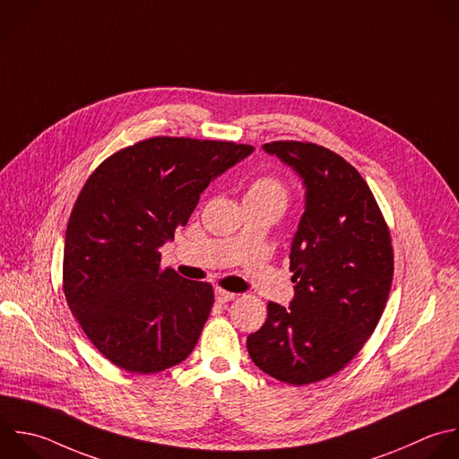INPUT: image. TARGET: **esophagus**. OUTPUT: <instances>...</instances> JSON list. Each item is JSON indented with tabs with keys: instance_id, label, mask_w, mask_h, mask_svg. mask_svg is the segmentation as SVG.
I'll return each mask as SVG.
<instances>
[{
	"instance_id": "obj_1",
	"label": "esophagus",
	"mask_w": 459,
	"mask_h": 459,
	"mask_svg": "<svg viewBox=\"0 0 459 459\" xmlns=\"http://www.w3.org/2000/svg\"><path fill=\"white\" fill-rule=\"evenodd\" d=\"M233 298H235V294H233V292H230V290H224V289H221V287H217V289H215V299H217L219 303L231 301Z\"/></svg>"
}]
</instances>
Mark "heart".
<instances>
[{"label": "heart", "mask_w": 459, "mask_h": 459, "mask_svg": "<svg viewBox=\"0 0 459 459\" xmlns=\"http://www.w3.org/2000/svg\"><path fill=\"white\" fill-rule=\"evenodd\" d=\"M244 203L271 206L283 212L289 203V188L281 179L274 176H260L247 186Z\"/></svg>", "instance_id": "1"}]
</instances>
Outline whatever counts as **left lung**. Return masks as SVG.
<instances>
[{"label":"left lung","mask_w":459,"mask_h":459,"mask_svg":"<svg viewBox=\"0 0 459 459\" xmlns=\"http://www.w3.org/2000/svg\"><path fill=\"white\" fill-rule=\"evenodd\" d=\"M305 186V212L290 244L294 298L267 303L247 337L253 362L280 382L312 384L341 371L373 333L393 280L387 224L360 174L339 154L303 142H273Z\"/></svg>","instance_id":"8db88e82"}]
</instances>
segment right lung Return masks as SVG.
<instances>
[{"mask_svg":"<svg viewBox=\"0 0 459 459\" xmlns=\"http://www.w3.org/2000/svg\"><path fill=\"white\" fill-rule=\"evenodd\" d=\"M255 149L158 136L108 158L68 221L63 287L88 339L115 366L158 373L183 362L213 287L161 269V246L186 226L206 186Z\"/></svg>","mask_w":459,"mask_h":459,"instance_id":"1","label":"right lung"}]
</instances>
